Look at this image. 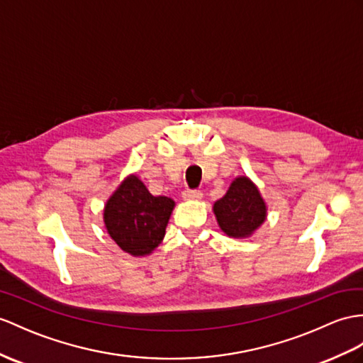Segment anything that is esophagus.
I'll list each match as a JSON object with an SVG mask.
<instances>
[{"label": "esophagus", "mask_w": 363, "mask_h": 363, "mask_svg": "<svg viewBox=\"0 0 363 363\" xmlns=\"http://www.w3.org/2000/svg\"><path fill=\"white\" fill-rule=\"evenodd\" d=\"M182 197L184 200H200L203 197V194L197 189H186V191H183Z\"/></svg>", "instance_id": "esophagus-1"}]
</instances>
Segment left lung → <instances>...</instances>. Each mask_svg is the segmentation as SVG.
Returning a JSON list of instances; mask_svg holds the SVG:
<instances>
[{
    "mask_svg": "<svg viewBox=\"0 0 363 363\" xmlns=\"http://www.w3.org/2000/svg\"><path fill=\"white\" fill-rule=\"evenodd\" d=\"M220 229L233 238L251 237L264 223L268 206L250 177L240 175L212 206Z\"/></svg>",
    "mask_w": 363,
    "mask_h": 363,
    "instance_id": "1",
    "label": "left lung"
}]
</instances>
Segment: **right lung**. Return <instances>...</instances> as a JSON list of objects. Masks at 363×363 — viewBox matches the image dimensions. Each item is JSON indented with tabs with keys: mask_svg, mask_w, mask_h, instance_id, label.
<instances>
[{
	"mask_svg": "<svg viewBox=\"0 0 363 363\" xmlns=\"http://www.w3.org/2000/svg\"><path fill=\"white\" fill-rule=\"evenodd\" d=\"M175 201L152 196L138 175L130 174L112 192L103 222L112 240L134 257H145L162 243Z\"/></svg>",
	"mask_w": 363,
	"mask_h": 363,
	"instance_id": "add662e5",
	"label": "right lung"
}]
</instances>
